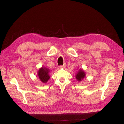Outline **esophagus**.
I'll return each mask as SVG.
<instances>
[{
  "label": "esophagus",
  "mask_w": 124,
  "mask_h": 124,
  "mask_svg": "<svg viewBox=\"0 0 124 124\" xmlns=\"http://www.w3.org/2000/svg\"><path fill=\"white\" fill-rule=\"evenodd\" d=\"M66 64L65 63L63 64V65H60V66H59V67H60V68H65L66 67Z\"/></svg>",
  "instance_id": "obj_1"
}]
</instances>
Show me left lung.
<instances>
[{"label": "left lung", "mask_w": 124, "mask_h": 124, "mask_svg": "<svg viewBox=\"0 0 124 124\" xmlns=\"http://www.w3.org/2000/svg\"><path fill=\"white\" fill-rule=\"evenodd\" d=\"M85 76V74L84 73V71L82 70H79L77 74L76 75V78L77 80L81 81L83 78H84V77Z\"/></svg>", "instance_id": "obj_1"}]
</instances>
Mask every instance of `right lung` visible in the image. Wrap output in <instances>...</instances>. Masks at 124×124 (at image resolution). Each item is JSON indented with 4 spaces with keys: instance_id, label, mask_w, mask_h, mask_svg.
<instances>
[{
    "instance_id": "1",
    "label": "right lung",
    "mask_w": 124,
    "mask_h": 124,
    "mask_svg": "<svg viewBox=\"0 0 124 124\" xmlns=\"http://www.w3.org/2000/svg\"><path fill=\"white\" fill-rule=\"evenodd\" d=\"M49 70L46 68L42 67L38 71V76L43 83H46L50 78L49 75Z\"/></svg>"
}]
</instances>
